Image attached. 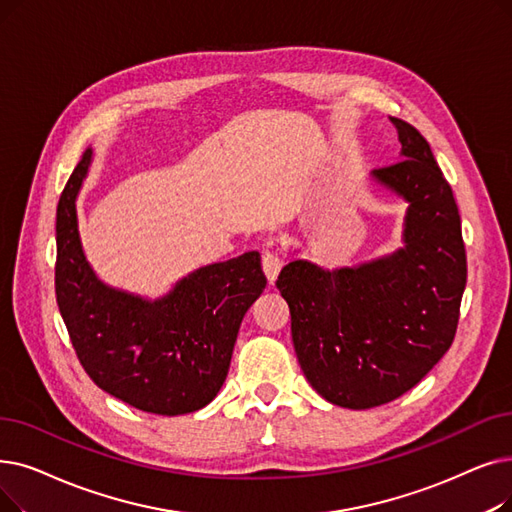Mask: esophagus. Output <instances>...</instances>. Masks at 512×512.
Masks as SVG:
<instances>
[{
  "label": "esophagus",
  "mask_w": 512,
  "mask_h": 512,
  "mask_svg": "<svg viewBox=\"0 0 512 512\" xmlns=\"http://www.w3.org/2000/svg\"><path fill=\"white\" fill-rule=\"evenodd\" d=\"M261 268H263V274H265V278H268V282L274 284V280L278 278V274L282 270V259L272 251H265L261 255Z\"/></svg>",
  "instance_id": "1"
}]
</instances>
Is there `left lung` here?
I'll return each mask as SVG.
<instances>
[{
    "mask_svg": "<svg viewBox=\"0 0 512 512\" xmlns=\"http://www.w3.org/2000/svg\"><path fill=\"white\" fill-rule=\"evenodd\" d=\"M389 119L406 159L372 175L410 203L406 247L337 272L291 261L276 280L305 379L351 410L389 404L425 379L452 347L466 286L452 186L420 131Z\"/></svg>",
    "mask_w": 512,
    "mask_h": 512,
    "instance_id": "obj_1",
    "label": "left lung"
}]
</instances>
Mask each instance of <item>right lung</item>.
Masks as SVG:
<instances>
[{
	"instance_id": "obj_1",
	"label": "right lung",
	"mask_w": 512,
	"mask_h": 512,
	"mask_svg": "<svg viewBox=\"0 0 512 512\" xmlns=\"http://www.w3.org/2000/svg\"><path fill=\"white\" fill-rule=\"evenodd\" d=\"M85 150L56 211V301L77 358L106 393L150 414L205 408L226 381L240 322L263 293L257 251L190 274L154 303L104 286L81 251L75 198Z\"/></svg>"
}]
</instances>
